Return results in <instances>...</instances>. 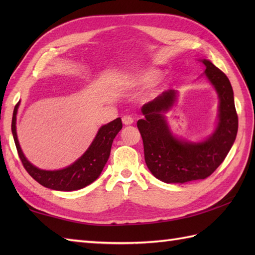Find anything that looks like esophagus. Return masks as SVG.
<instances>
[{
    "mask_svg": "<svg viewBox=\"0 0 255 255\" xmlns=\"http://www.w3.org/2000/svg\"><path fill=\"white\" fill-rule=\"evenodd\" d=\"M123 123L128 126V125H131L133 123V118L129 115H125L123 117Z\"/></svg>",
    "mask_w": 255,
    "mask_h": 255,
    "instance_id": "1",
    "label": "esophagus"
}]
</instances>
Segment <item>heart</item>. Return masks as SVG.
I'll list each match as a JSON object with an SVG mask.
<instances>
[{"instance_id": "obj_1", "label": "heart", "mask_w": 255, "mask_h": 255, "mask_svg": "<svg viewBox=\"0 0 255 255\" xmlns=\"http://www.w3.org/2000/svg\"><path fill=\"white\" fill-rule=\"evenodd\" d=\"M160 72L158 70L148 69L141 70V71L134 72L132 74H128L122 81V86L124 89H136L140 86H144L159 77Z\"/></svg>"}]
</instances>
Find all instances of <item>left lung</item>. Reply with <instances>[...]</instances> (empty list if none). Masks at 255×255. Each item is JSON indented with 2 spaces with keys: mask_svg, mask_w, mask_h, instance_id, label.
Returning <instances> with one entry per match:
<instances>
[{
  "mask_svg": "<svg viewBox=\"0 0 255 255\" xmlns=\"http://www.w3.org/2000/svg\"><path fill=\"white\" fill-rule=\"evenodd\" d=\"M205 74L219 97V121L216 130L202 142L177 139L170 131L164 113L174 105L176 92L165 91L141 107L137 127L142 137L144 160L152 174L164 183L204 180L223 163L238 132L234 91L227 75L210 61L202 60Z\"/></svg>",
  "mask_w": 255,
  "mask_h": 255,
  "instance_id": "8db88e82",
  "label": "left lung"
}]
</instances>
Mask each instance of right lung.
I'll return each instance as SVG.
<instances>
[{
	"label": "right lung",
	"instance_id": "add662e5",
	"mask_svg": "<svg viewBox=\"0 0 255 255\" xmlns=\"http://www.w3.org/2000/svg\"><path fill=\"white\" fill-rule=\"evenodd\" d=\"M18 105L19 102L15 105L13 112L12 133L21 163L35 181L41 184L42 186L56 189V191L71 192L90 185L101 175L108 158H110L114 139L123 128L121 118L118 117L115 121L102 126L90 148L73 164L64 167L62 170L46 171L32 165L25 158L23 151L19 147L17 133H16V115H17Z\"/></svg>",
	"mask_w": 255,
	"mask_h": 255
}]
</instances>
